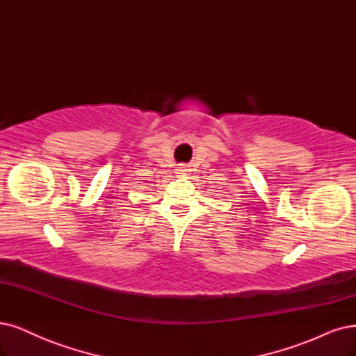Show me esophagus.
<instances>
[{
    "mask_svg": "<svg viewBox=\"0 0 356 356\" xmlns=\"http://www.w3.org/2000/svg\"><path fill=\"white\" fill-rule=\"evenodd\" d=\"M177 171H179V173H188V171H191V170H189V167L186 164H179Z\"/></svg>",
    "mask_w": 356,
    "mask_h": 356,
    "instance_id": "34e87169",
    "label": "esophagus"
}]
</instances>
